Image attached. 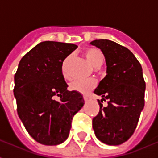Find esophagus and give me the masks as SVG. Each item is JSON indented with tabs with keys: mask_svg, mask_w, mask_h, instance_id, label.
Masks as SVG:
<instances>
[{
	"mask_svg": "<svg viewBox=\"0 0 158 158\" xmlns=\"http://www.w3.org/2000/svg\"><path fill=\"white\" fill-rule=\"evenodd\" d=\"M84 100H85V102H89V97L87 96H84Z\"/></svg>",
	"mask_w": 158,
	"mask_h": 158,
	"instance_id": "34e87169",
	"label": "esophagus"
}]
</instances>
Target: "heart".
I'll use <instances>...</instances> for the list:
<instances>
[{
    "instance_id": "heart-1",
    "label": "heart",
    "mask_w": 158,
    "mask_h": 158,
    "mask_svg": "<svg viewBox=\"0 0 158 158\" xmlns=\"http://www.w3.org/2000/svg\"><path fill=\"white\" fill-rule=\"evenodd\" d=\"M85 56L86 59L88 60V62L94 68H100L101 66L102 65L103 61H104V56L99 50L95 48L87 49V50L85 51ZM69 56L65 59L62 69V74L66 78L68 77V73H67V71H66V64L69 61ZM96 85V80H94V79H88V80L77 79V80H74L70 84L69 89H71L72 91H75V92L80 93V94H83V95H86L91 89L95 88Z\"/></svg>"
}]
</instances>
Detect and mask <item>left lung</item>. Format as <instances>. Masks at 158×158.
<instances>
[{
  "label": "left lung",
  "instance_id": "1",
  "mask_svg": "<svg viewBox=\"0 0 158 158\" xmlns=\"http://www.w3.org/2000/svg\"><path fill=\"white\" fill-rule=\"evenodd\" d=\"M90 44L102 50L106 63V77L94 92L102 96L100 110L92 120L93 129L102 142L118 146L132 136L145 105L146 82L142 68L135 55L109 40ZM108 100V106L102 105Z\"/></svg>",
  "mask_w": 158,
  "mask_h": 158
}]
</instances>
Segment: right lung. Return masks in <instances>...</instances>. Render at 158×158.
<instances>
[{
	"mask_svg": "<svg viewBox=\"0 0 158 158\" xmlns=\"http://www.w3.org/2000/svg\"><path fill=\"white\" fill-rule=\"evenodd\" d=\"M77 47L40 42L23 56L14 76L19 117L29 135L45 146L65 141L73 118L85 104L80 93L67 89L62 71L64 59Z\"/></svg>",
	"mask_w": 158,
	"mask_h": 158,
	"instance_id": "add662e5",
	"label": "right lung"
}]
</instances>
